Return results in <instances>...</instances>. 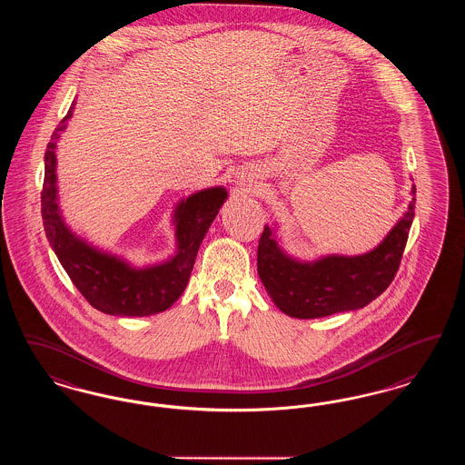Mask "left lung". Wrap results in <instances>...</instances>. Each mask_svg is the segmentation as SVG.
<instances>
[{"label":"left lung","instance_id":"1","mask_svg":"<svg viewBox=\"0 0 465 465\" xmlns=\"http://www.w3.org/2000/svg\"><path fill=\"white\" fill-rule=\"evenodd\" d=\"M413 199L405 216L388 237L371 252L361 256H325L315 262H299L289 258L264 226L258 245V273L270 298L285 315L320 318L367 306L379 298L394 279L415 209Z\"/></svg>","mask_w":465,"mask_h":465}]
</instances>
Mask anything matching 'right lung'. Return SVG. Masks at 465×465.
<instances>
[{"mask_svg":"<svg viewBox=\"0 0 465 465\" xmlns=\"http://www.w3.org/2000/svg\"><path fill=\"white\" fill-rule=\"evenodd\" d=\"M73 109L74 104L54 131L45 152L41 214L46 237L77 291L98 312L117 316L161 313L183 294L201 242L228 193L223 186H214L180 203L174 214L178 252L163 264L136 270L115 256L96 251L65 226L56 204V138L65 130Z\"/></svg>","mask_w":465,"mask_h":465,"instance_id":"add662e5","label":"right lung"}]
</instances>
